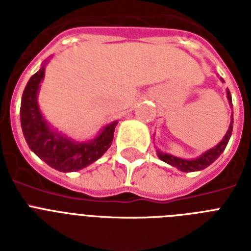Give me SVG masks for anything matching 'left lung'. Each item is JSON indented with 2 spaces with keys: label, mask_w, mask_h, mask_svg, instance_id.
Wrapping results in <instances>:
<instances>
[{
  "label": "left lung",
  "mask_w": 251,
  "mask_h": 251,
  "mask_svg": "<svg viewBox=\"0 0 251 251\" xmlns=\"http://www.w3.org/2000/svg\"><path fill=\"white\" fill-rule=\"evenodd\" d=\"M223 83H224V79L220 78ZM226 98H228V101H229V105L232 106V96H230L229 90L226 88ZM232 130H233V114L230 116V124L229 127H228V131L226 133L224 138L222 139V142H219L218 145L214 146L212 149L207 150L202 155L194 157V159H182V157H177L173 156L171 153L163 152L160 150L157 149V156L160 160H163L167 164L172 165V167L177 168L178 171L181 172H197V171H202L204 168H207L208 165H211L214 163L216 159H218L220 155L223 153V151L226 150V145L230 139V135H232Z\"/></svg>",
  "instance_id": "8db88e82"
}]
</instances>
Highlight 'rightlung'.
Returning <instances> with one entry per match:
<instances>
[{"instance_id": "obj_1", "label": "right lung", "mask_w": 251, "mask_h": 251, "mask_svg": "<svg viewBox=\"0 0 251 251\" xmlns=\"http://www.w3.org/2000/svg\"><path fill=\"white\" fill-rule=\"evenodd\" d=\"M48 60L29 78L21 102V125L29 150L49 167L60 172H76L88 167L106 152L113 141L118 121L105 125L91 141L79 142L53 127L43 116L37 95L45 75Z\"/></svg>"}]
</instances>
